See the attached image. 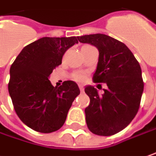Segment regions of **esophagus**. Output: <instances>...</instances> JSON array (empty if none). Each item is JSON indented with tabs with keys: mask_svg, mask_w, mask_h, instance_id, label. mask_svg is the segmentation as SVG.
I'll return each instance as SVG.
<instances>
[{
	"mask_svg": "<svg viewBox=\"0 0 156 156\" xmlns=\"http://www.w3.org/2000/svg\"><path fill=\"white\" fill-rule=\"evenodd\" d=\"M79 88H80V93H83V92H84V87H83V86L79 85Z\"/></svg>",
	"mask_w": 156,
	"mask_h": 156,
	"instance_id": "1",
	"label": "esophagus"
}]
</instances>
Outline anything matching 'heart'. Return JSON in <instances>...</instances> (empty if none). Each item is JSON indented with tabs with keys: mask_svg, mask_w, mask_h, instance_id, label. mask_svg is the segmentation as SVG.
Returning a JSON list of instances; mask_svg holds the SVG:
<instances>
[{
	"mask_svg": "<svg viewBox=\"0 0 156 156\" xmlns=\"http://www.w3.org/2000/svg\"><path fill=\"white\" fill-rule=\"evenodd\" d=\"M75 79H76V80H83L84 79H85V77H84V76L83 75H81V74H76L75 75Z\"/></svg>",
	"mask_w": 156,
	"mask_h": 156,
	"instance_id": "b5f03b06",
	"label": "heart"
}]
</instances>
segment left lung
<instances>
[{
	"label": "left lung",
	"mask_w": 156,
	"mask_h": 156,
	"mask_svg": "<svg viewBox=\"0 0 156 156\" xmlns=\"http://www.w3.org/2000/svg\"><path fill=\"white\" fill-rule=\"evenodd\" d=\"M99 51V61L93 76L95 83H105L100 96L93 86L86 87L90 104L85 109L86 122L91 132L112 136L124 129L138 112L144 92L140 64L124 43L105 34L78 37Z\"/></svg>",
	"instance_id": "left-lung-1"
}]
</instances>
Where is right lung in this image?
I'll return each instance as SVG.
<instances>
[{
  "instance_id": "add662e5",
  "label": "right lung",
  "mask_w": 156,
  "mask_h": 156,
  "mask_svg": "<svg viewBox=\"0 0 156 156\" xmlns=\"http://www.w3.org/2000/svg\"><path fill=\"white\" fill-rule=\"evenodd\" d=\"M78 37H44L28 44L10 68L8 92L18 117L31 129L41 133L59 129L76 96L78 85L73 80L53 87L49 76L62 63L66 51Z\"/></svg>"
}]
</instances>
